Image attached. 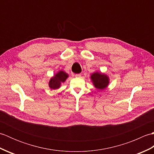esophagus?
I'll use <instances>...</instances> for the list:
<instances>
[{"label": "esophagus", "mask_w": 154, "mask_h": 154, "mask_svg": "<svg viewBox=\"0 0 154 154\" xmlns=\"http://www.w3.org/2000/svg\"><path fill=\"white\" fill-rule=\"evenodd\" d=\"M76 77H80L81 76V73H78V74H75V75Z\"/></svg>", "instance_id": "1"}]
</instances>
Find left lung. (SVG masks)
<instances>
[{
	"label": "left lung",
	"instance_id": "left-lung-1",
	"mask_svg": "<svg viewBox=\"0 0 154 154\" xmlns=\"http://www.w3.org/2000/svg\"><path fill=\"white\" fill-rule=\"evenodd\" d=\"M91 79L93 83L98 89H104L107 87L109 84V78L104 74H101L99 73H94L91 75Z\"/></svg>",
	"mask_w": 154,
	"mask_h": 154
}]
</instances>
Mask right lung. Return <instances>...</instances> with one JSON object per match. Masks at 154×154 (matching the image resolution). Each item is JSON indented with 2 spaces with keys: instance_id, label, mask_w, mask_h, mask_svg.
I'll use <instances>...</instances> for the list:
<instances>
[{
  "instance_id": "right-lung-1",
  "label": "right lung",
  "mask_w": 154,
  "mask_h": 154,
  "mask_svg": "<svg viewBox=\"0 0 154 154\" xmlns=\"http://www.w3.org/2000/svg\"><path fill=\"white\" fill-rule=\"evenodd\" d=\"M68 77V75L65 73L64 71H60L55 75L54 77H52L49 83V86L52 89H58L60 87L61 83L64 82L66 80Z\"/></svg>"
}]
</instances>
